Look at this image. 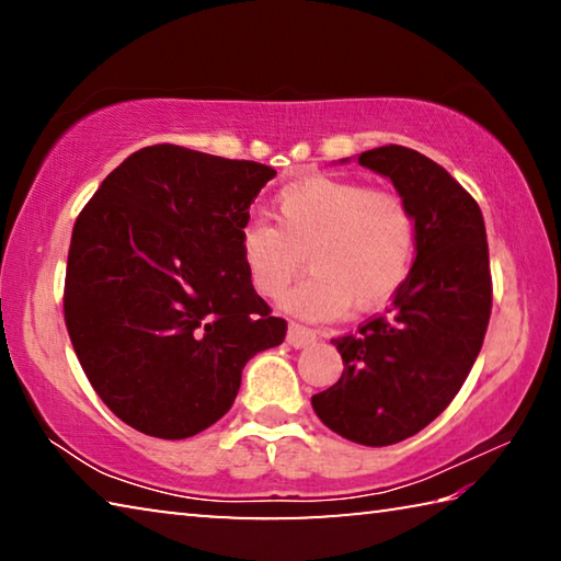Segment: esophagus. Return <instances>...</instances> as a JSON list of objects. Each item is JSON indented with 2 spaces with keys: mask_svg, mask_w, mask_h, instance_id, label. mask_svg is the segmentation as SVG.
<instances>
[{
  "mask_svg": "<svg viewBox=\"0 0 561 561\" xmlns=\"http://www.w3.org/2000/svg\"><path fill=\"white\" fill-rule=\"evenodd\" d=\"M287 341H289V346H294V348L311 346V344H314V341H317V331L301 327V324H289Z\"/></svg>",
  "mask_w": 561,
  "mask_h": 561,
  "instance_id": "34e87169",
  "label": "esophagus"
}]
</instances>
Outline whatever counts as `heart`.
<instances>
[{
    "mask_svg": "<svg viewBox=\"0 0 561 561\" xmlns=\"http://www.w3.org/2000/svg\"><path fill=\"white\" fill-rule=\"evenodd\" d=\"M277 225L252 217L240 227L237 247L252 289L277 299L297 279L309 254L314 270L282 299L301 319H336L374 309L403 287L415 262L413 207L393 190L360 180L311 175L274 197Z\"/></svg>",
    "mask_w": 561,
    "mask_h": 561,
    "instance_id": "b5f03b06",
    "label": "heart"
}]
</instances>
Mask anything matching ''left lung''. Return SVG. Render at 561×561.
Returning a JSON list of instances; mask_svg holds the SVG:
<instances>
[{"instance_id":"left-lung-1","label":"left lung","mask_w":561,"mask_h":561,"mask_svg":"<svg viewBox=\"0 0 561 561\" xmlns=\"http://www.w3.org/2000/svg\"><path fill=\"white\" fill-rule=\"evenodd\" d=\"M358 165L391 178L413 207L415 262L388 314L331 339L344 374L311 405L341 438L383 448L423 431L458 396L485 339L492 277L485 220L448 170L403 146L366 150Z\"/></svg>"}]
</instances>
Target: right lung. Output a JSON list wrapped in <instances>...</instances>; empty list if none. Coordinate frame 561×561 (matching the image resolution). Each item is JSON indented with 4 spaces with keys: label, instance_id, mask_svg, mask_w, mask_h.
Masks as SVG:
<instances>
[{
    "label": "right lung",
    "instance_id": "add662e5",
    "mask_svg": "<svg viewBox=\"0 0 561 561\" xmlns=\"http://www.w3.org/2000/svg\"><path fill=\"white\" fill-rule=\"evenodd\" d=\"M277 170L170 144L140 148L76 217L64 319L83 374L123 423L163 440L230 411L242 368L279 346L247 279L240 227Z\"/></svg>",
    "mask_w": 561,
    "mask_h": 561
}]
</instances>
